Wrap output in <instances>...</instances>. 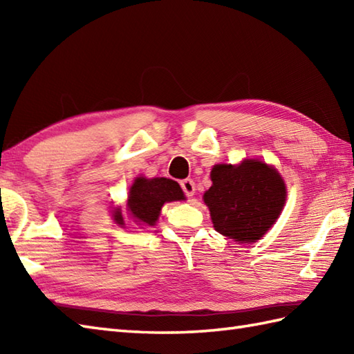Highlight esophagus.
I'll list each match as a JSON object with an SVG mask.
<instances>
[{
	"label": "esophagus",
	"instance_id": "34e87169",
	"mask_svg": "<svg viewBox=\"0 0 354 354\" xmlns=\"http://www.w3.org/2000/svg\"><path fill=\"white\" fill-rule=\"evenodd\" d=\"M181 189L187 198H192L194 194V190H196V185H194L192 179H184V181L181 183Z\"/></svg>",
	"mask_w": 354,
	"mask_h": 354
}]
</instances>
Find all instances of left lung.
I'll return each mask as SVG.
<instances>
[{"instance_id": "1", "label": "left lung", "mask_w": 354, "mask_h": 354, "mask_svg": "<svg viewBox=\"0 0 354 354\" xmlns=\"http://www.w3.org/2000/svg\"><path fill=\"white\" fill-rule=\"evenodd\" d=\"M204 194L217 232L236 242H255L272 227L286 201V185L274 167L257 160L219 164Z\"/></svg>"}]
</instances>
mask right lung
I'll list each match as a JSON object with an SVG mask.
<instances>
[{"instance_id": "obj_1", "label": "right lung", "mask_w": 354, "mask_h": 354, "mask_svg": "<svg viewBox=\"0 0 354 354\" xmlns=\"http://www.w3.org/2000/svg\"><path fill=\"white\" fill-rule=\"evenodd\" d=\"M184 199V193L181 187L176 181L167 178H137L133 185L131 187L129 199H127V208H129L131 214L138 222L145 225H155L160 216L161 207L164 202L171 201H181ZM115 222L118 225H123V217L120 212L114 214Z\"/></svg>"}]
</instances>
